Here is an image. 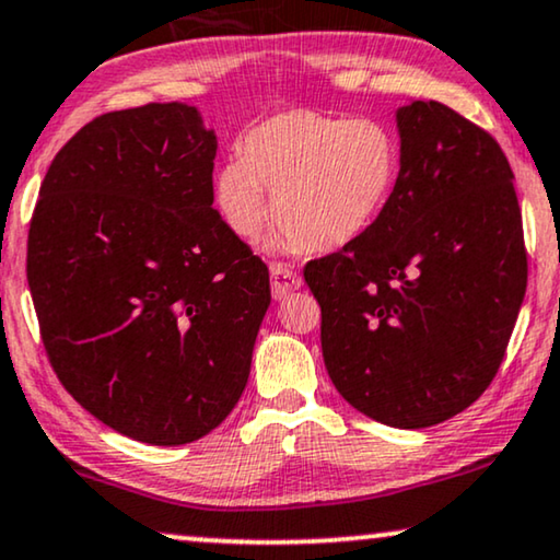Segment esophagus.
Segmentation results:
<instances>
[{
  "instance_id": "esophagus-1",
  "label": "esophagus",
  "mask_w": 560,
  "mask_h": 560,
  "mask_svg": "<svg viewBox=\"0 0 560 560\" xmlns=\"http://www.w3.org/2000/svg\"><path fill=\"white\" fill-rule=\"evenodd\" d=\"M271 291L273 299H287L291 291L302 289V277L294 269H289L287 264H271Z\"/></svg>"
}]
</instances>
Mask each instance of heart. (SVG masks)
Listing matches in <instances>:
<instances>
[{
	"label": "heart",
	"mask_w": 560,
	"mask_h": 560,
	"mask_svg": "<svg viewBox=\"0 0 560 560\" xmlns=\"http://www.w3.org/2000/svg\"><path fill=\"white\" fill-rule=\"evenodd\" d=\"M400 149L388 126L289 108L254 126L243 160L215 170L212 198L228 231L256 238L273 212L271 250H332L375 225L398 183Z\"/></svg>",
	"instance_id": "1"
}]
</instances>
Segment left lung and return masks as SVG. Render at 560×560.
Instances as JSON below:
<instances>
[{
	"label": "left lung",
	"mask_w": 560,
	"mask_h": 560,
	"mask_svg": "<svg viewBox=\"0 0 560 560\" xmlns=\"http://www.w3.org/2000/svg\"><path fill=\"white\" fill-rule=\"evenodd\" d=\"M398 183L383 215L310 261L322 358L352 408L396 429L462 413L498 373L527 283L513 170L439 101L396 112Z\"/></svg>",
	"instance_id": "left-lung-1"
}]
</instances>
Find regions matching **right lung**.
Wrapping results in <instances>:
<instances>
[{
	"label": "right lung",
	"instance_id": "1",
	"mask_svg": "<svg viewBox=\"0 0 560 560\" xmlns=\"http://www.w3.org/2000/svg\"><path fill=\"white\" fill-rule=\"evenodd\" d=\"M215 131L198 106L85 124L43 179L27 281L52 370L108 429L198 441L248 383L269 269L212 208Z\"/></svg>",
	"mask_w": 560,
	"mask_h": 560
}]
</instances>
